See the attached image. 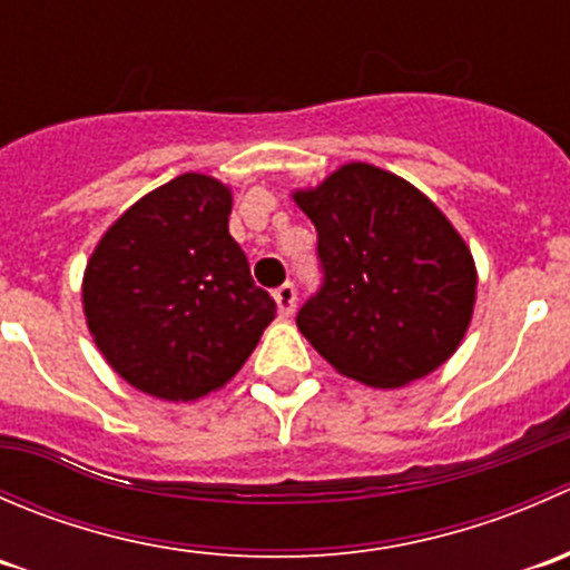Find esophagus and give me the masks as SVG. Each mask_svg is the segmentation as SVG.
I'll list each match as a JSON object with an SVG mask.
<instances>
[{"label":"esophagus","instance_id":"34e87169","mask_svg":"<svg viewBox=\"0 0 570 570\" xmlns=\"http://www.w3.org/2000/svg\"><path fill=\"white\" fill-rule=\"evenodd\" d=\"M273 297H275V303H278V314H281V317H292V314H295V306H297L295 284L278 286Z\"/></svg>","mask_w":570,"mask_h":570}]
</instances>
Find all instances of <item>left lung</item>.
Returning <instances> with one entry per match:
<instances>
[{"mask_svg": "<svg viewBox=\"0 0 570 570\" xmlns=\"http://www.w3.org/2000/svg\"><path fill=\"white\" fill-rule=\"evenodd\" d=\"M295 204L317 228L322 286L297 327L344 377L396 389L439 370L476 301L471 250L405 178L366 163L333 170Z\"/></svg>", "mask_w": 570, "mask_h": 570, "instance_id": "1", "label": "left lung"}]
</instances>
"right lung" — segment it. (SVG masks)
<instances>
[{
    "mask_svg": "<svg viewBox=\"0 0 570 570\" xmlns=\"http://www.w3.org/2000/svg\"><path fill=\"white\" fill-rule=\"evenodd\" d=\"M228 215L226 184L184 174L142 195L96 245L82 281L85 320L129 386L170 402L217 392L275 320Z\"/></svg>",
    "mask_w": 570,
    "mask_h": 570,
    "instance_id": "add662e5",
    "label": "right lung"
}]
</instances>
